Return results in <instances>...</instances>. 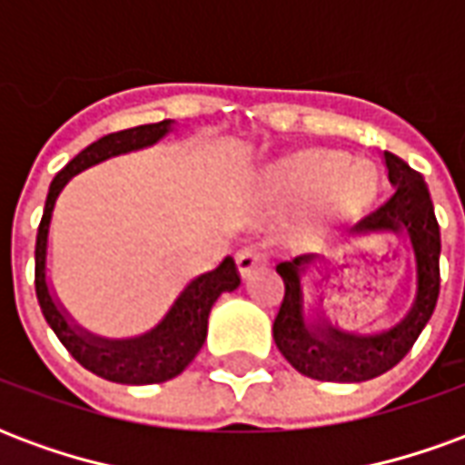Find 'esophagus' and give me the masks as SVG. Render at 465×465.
I'll return each instance as SVG.
<instances>
[{"instance_id":"obj_1","label":"esophagus","mask_w":465,"mask_h":465,"mask_svg":"<svg viewBox=\"0 0 465 465\" xmlns=\"http://www.w3.org/2000/svg\"><path fill=\"white\" fill-rule=\"evenodd\" d=\"M263 263H266V253L262 249H256V246H246V249L236 253V266H239L242 276H249L253 269H259Z\"/></svg>"}]
</instances>
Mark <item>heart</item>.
<instances>
[{
    "mask_svg": "<svg viewBox=\"0 0 465 465\" xmlns=\"http://www.w3.org/2000/svg\"><path fill=\"white\" fill-rule=\"evenodd\" d=\"M259 193L279 209L322 206L333 213L359 212L376 192V169L369 159L333 149H299L259 173Z\"/></svg>",
    "mask_w": 465,
    "mask_h": 465,
    "instance_id": "b5f03b06",
    "label": "heart"
}]
</instances>
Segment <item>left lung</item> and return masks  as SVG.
Segmentation results:
<instances>
[{
	"mask_svg": "<svg viewBox=\"0 0 465 465\" xmlns=\"http://www.w3.org/2000/svg\"><path fill=\"white\" fill-rule=\"evenodd\" d=\"M383 163L393 193L376 212L351 226L346 236L361 239L371 233H396L409 243L416 279L413 299L391 329L379 333L346 331L326 319L322 302L306 309L303 276L309 266L319 262V256L303 253L292 262L276 263L286 292L282 309L273 319V341L283 359L309 379L359 383L386 373L409 353L439 302L440 229L429 186L423 176L399 156L383 152Z\"/></svg>",
	"mask_w": 465,
	"mask_h": 465,
	"instance_id": "obj_1",
	"label": "left lung"
}]
</instances>
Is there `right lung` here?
Listing matches in <instances>:
<instances>
[{
    "mask_svg": "<svg viewBox=\"0 0 465 465\" xmlns=\"http://www.w3.org/2000/svg\"><path fill=\"white\" fill-rule=\"evenodd\" d=\"M169 132H173V122L163 119L159 124H143V126H134V129H124V132L106 134L94 143H89L56 173L54 182L49 183L45 213H42V222L36 229L35 286L46 323L52 326L56 339L64 343L66 351L86 371H92L106 381L129 383V386L163 383V381L179 376L196 359V353L202 351L203 341H206L212 306L222 293L233 292L242 283L236 263L232 256H223L216 269L193 276L173 299L162 322L149 331L139 333V336H126V339H106V336L82 329L52 292V283L46 276L49 229H52L56 199L64 192L66 183L72 182V176L84 172L89 166L106 162L112 156L153 146Z\"/></svg>",
    "mask_w": 465,
    "mask_h": 465,
    "instance_id": "add662e5",
    "label": "right lung"
}]
</instances>
